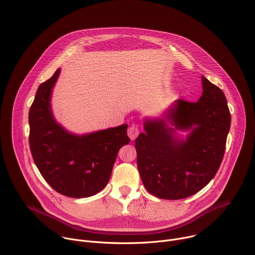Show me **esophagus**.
<instances>
[{
	"label": "esophagus",
	"instance_id": "obj_1",
	"mask_svg": "<svg viewBox=\"0 0 255 255\" xmlns=\"http://www.w3.org/2000/svg\"><path fill=\"white\" fill-rule=\"evenodd\" d=\"M139 134V128L136 125H132L128 128V136L131 140H134Z\"/></svg>",
	"mask_w": 255,
	"mask_h": 255
}]
</instances>
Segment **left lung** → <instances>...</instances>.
Segmentation results:
<instances>
[{"label":"left lung","instance_id":"obj_1","mask_svg":"<svg viewBox=\"0 0 255 255\" xmlns=\"http://www.w3.org/2000/svg\"><path fill=\"white\" fill-rule=\"evenodd\" d=\"M198 102L176 100L161 118H145L135 140L142 183L153 196L179 200L205 188L222 162L231 115L220 88L202 76ZM176 130H189L186 138Z\"/></svg>","mask_w":255,"mask_h":255}]
</instances>
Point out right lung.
<instances>
[{
	"label": "right lung",
	"mask_w": 255,
	"mask_h": 255,
	"mask_svg": "<svg viewBox=\"0 0 255 255\" xmlns=\"http://www.w3.org/2000/svg\"><path fill=\"white\" fill-rule=\"evenodd\" d=\"M60 68L42 83L29 111V144L34 162L47 184L69 198L101 192L111 177L119 149L128 144L127 124L75 134L56 122L51 109Z\"/></svg>",
	"instance_id": "add662e5"
}]
</instances>
